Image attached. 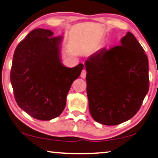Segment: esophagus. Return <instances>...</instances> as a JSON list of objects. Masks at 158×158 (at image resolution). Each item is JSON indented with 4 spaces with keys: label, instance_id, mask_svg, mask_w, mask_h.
Here are the masks:
<instances>
[{
    "label": "esophagus",
    "instance_id": "obj_1",
    "mask_svg": "<svg viewBox=\"0 0 158 158\" xmlns=\"http://www.w3.org/2000/svg\"><path fill=\"white\" fill-rule=\"evenodd\" d=\"M86 69H84L82 70V72L81 73V78L84 79V78H86Z\"/></svg>",
    "mask_w": 158,
    "mask_h": 158
}]
</instances>
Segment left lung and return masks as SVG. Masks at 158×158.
Wrapping results in <instances>:
<instances>
[{"label":"left lung","mask_w":158,"mask_h":158,"mask_svg":"<svg viewBox=\"0 0 158 158\" xmlns=\"http://www.w3.org/2000/svg\"><path fill=\"white\" fill-rule=\"evenodd\" d=\"M85 67L89 109L96 122L116 126L137 114L149 89V68L144 49L131 32L121 45L91 55Z\"/></svg>","instance_id":"left-lung-1"}]
</instances>
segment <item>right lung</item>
Segmentation results:
<instances>
[{
    "label": "right lung",
    "instance_id": "1",
    "mask_svg": "<svg viewBox=\"0 0 158 158\" xmlns=\"http://www.w3.org/2000/svg\"><path fill=\"white\" fill-rule=\"evenodd\" d=\"M62 37L49 30H32L16 48L10 71L14 97L19 107L41 121L58 117L83 64L68 68L60 60Z\"/></svg>",
    "mask_w": 158,
    "mask_h": 158
}]
</instances>
